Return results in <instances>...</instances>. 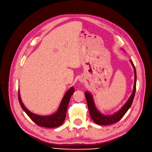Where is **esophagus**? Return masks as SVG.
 <instances>
[{"label": "esophagus", "instance_id": "34e87169", "mask_svg": "<svg viewBox=\"0 0 152 152\" xmlns=\"http://www.w3.org/2000/svg\"><path fill=\"white\" fill-rule=\"evenodd\" d=\"M84 81H85V79H84V78H81V79H80V81H81V83L84 82Z\"/></svg>", "mask_w": 152, "mask_h": 152}]
</instances>
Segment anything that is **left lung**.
<instances>
[{"label":"left lung","mask_w":152,"mask_h":152,"mask_svg":"<svg viewBox=\"0 0 152 152\" xmlns=\"http://www.w3.org/2000/svg\"><path fill=\"white\" fill-rule=\"evenodd\" d=\"M132 65L134 69V90L131 96L126 103V104L121 108V110L118 111L117 113H115L113 115L110 116H105L101 114L99 111L97 110L96 107H95L94 102L92 99V95L89 92H85V96L87 100V105L89 108V111L90 116L92 120L97 124L99 125H110L112 124L118 122L120 119L123 118V116L126 114V113L131 107L134 96L135 94V89H136V80H137V75H136V70H135V66L132 60H131Z\"/></svg>","instance_id":"obj_1"}]
</instances>
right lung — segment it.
I'll return each instance as SVG.
<instances>
[{
	"label": "right lung",
	"instance_id": "add662e5",
	"mask_svg": "<svg viewBox=\"0 0 152 152\" xmlns=\"http://www.w3.org/2000/svg\"><path fill=\"white\" fill-rule=\"evenodd\" d=\"M75 89L73 87H71V89H69V91H68L65 95H64L58 111L55 114L50 116H39L34 113H32L23 104L19 92L18 100L23 110L25 111L27 115L37 125L42 127H49V128H53V127H57L61 126L63 122L65 121L68 103L71 95H73Z\"/></svg>",
	"mask_w": 152,
	"mask_h": 152
}]
</instances>
